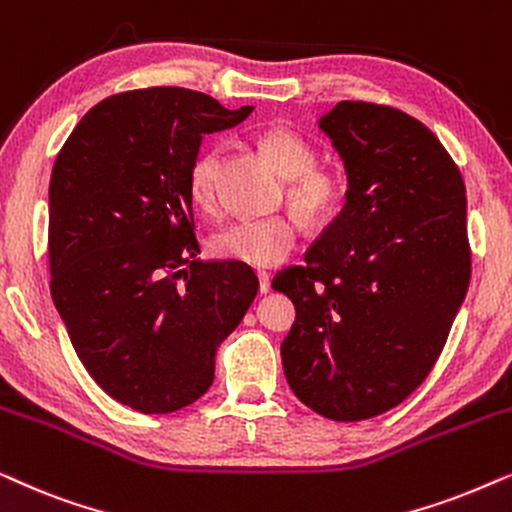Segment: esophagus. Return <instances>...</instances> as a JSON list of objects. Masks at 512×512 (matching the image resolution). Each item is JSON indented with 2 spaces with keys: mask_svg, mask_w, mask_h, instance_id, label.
Returning a JSON list of instances; mask_svg holds the SVG:
<instances>
[{
  "mask_svg": "<svg viewBox=\"0 0 512 512\" xmlns=\"http://www.w3.org/2000/svg\"><path fill=\"white\" fill-rule=\"evenodd\" d=\"M258 291H261V293L270 291V275H268V272H258Z\"/></svg>",
  "mask_w": 512,
  "mask_h": 512,
  "instance_id": "1",
  "label": "esophagus"
}]
</instances>
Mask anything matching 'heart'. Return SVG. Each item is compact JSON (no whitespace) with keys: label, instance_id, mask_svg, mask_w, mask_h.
<instances>
[{"label":"heart","instance_id":"1","mask_svg":"<svg viewBox=\"0 0 512 512\" xmlns=\"http://www.w3.org/2000/svg\"><path fill=\"white\" fill-rule=\"evenodd\" d=\"M263 156L289 179L286 198L298 216L319 223L338 214L345 202V177L333 167H317L312 144L296 132L284 128L265 130L258 137ZM216 174H219V149H205L188 167V195L202 212L216 207ZM298 244V226L289 216L244 219L216 230L209 249L223 261L249 265V268H275L293 254Z\"/></svg>","mask_w":512,"mask_h":512}]
</instances>
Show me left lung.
<instances>
[{"mask_svg":"<svg viewBox=\"0 0 512 512\" xmlns=\"http://www.w3.org/2000/svg\"><path fill=\"white\" fill-rule=\"evenodd\" d=\"M347 172L345 207L272 289L296 305L286 382L333 422L403 403L443 352L471 282L466 186L417 118L338 102L319 118Z\"/></svg>","mask_w":512,"mask_h":512,"instance_id":"left-lung-1","label":"left lung"}]
</instances>
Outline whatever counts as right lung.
<instances>
[{
    "label": "right lung",
    "instance_id": "right-lung-1",
    "mask_svg": "<svg viewBox=\"0 0 512 512\" xmlns=\"http://www.w3.org/2000/svg\"><path fill=\"white\" fill-rule=\"evenodd\" d=\"M251 111L188 88L128 90L95 104L55 158L53 303L90 377L144 415L212 387L216 347L256 298L249 265L198 258L188 195L202 135Z\"/></svg>",
    "mask_w": 512,
    "mask_h": 512
}]
</instances>
